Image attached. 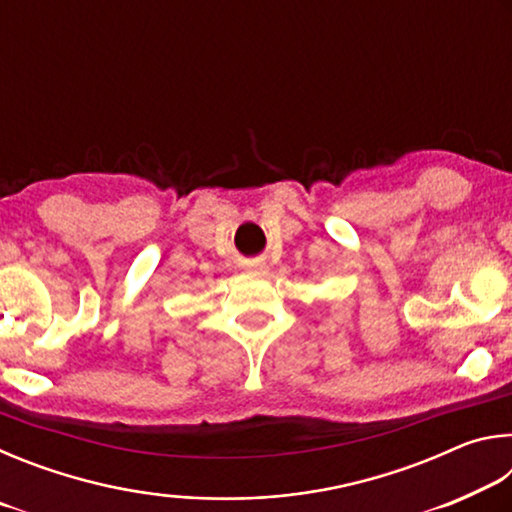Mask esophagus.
I'll return each instance as SVG.
<instances>
[{"label":"esophagus","instance_id":"34e87169","mask_svg":"<svg viewBox=\"0 0 512 512\" xmlns=\"http://www.w3.org/2000/svg\"><path fill=\"white\" fill-rule=\"evenodd\" d=\"M246 271H248L250 275H266V273H268L266 259H253V262H248Z\"/></svg>","mask_w":512,"mask_h":512}]
</instances>
